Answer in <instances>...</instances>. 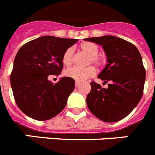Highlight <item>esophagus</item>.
Listing matches in <instances>:
<instances>
[{
	"mask_svg": "<svg viewBox=\"0 0 155 155\" xmlns=\"http://www.w3.org/2000/svg\"><path fill=\"white\" fill-rule=\"evenodd\" d=\"M79 84H80V83H79V82H78V81L75 82V85H76V87L79 86Z\"/></svg>",
	"mask_w": 155,
	"mask_h": 155,
	"instance_id": "34e87169",
	"label": "esophagus"
}]
</instances>
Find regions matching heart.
Segmentation results:
<instances>
[{"mask_svg":"<svg viewBox=\"0 0 155 155\" xmlns=\"http://www.w3.org/2000/svg\"><path fill=\"white\" fill-rule=\"evenodd\" d=\"M82 51L89 56L87 64H94L97 67H102L105 64V59L98 54L99 48L95 43L91 42H85L81 45ZM74 50L73 47H69L64 52L62 57L63 64L67 67H69L73 63ZM96 74V70L93 66H89L85 68H80L74 67L65 71V75L70 78L74 79L76 81L81 82L87 79L92 78Z\"/></svg>","mask_w":155,"mask_h":155,"instance_id":"b5f03b06","label":"heart"}]
</instances>
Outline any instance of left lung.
I'll return each mask as SVG.
<instances>
[{"instance_id": "obj_1", "label": "left lung", "mask_w": 155, "mask_h": 155, "mask_svg": "<svg viewBox=\"0 0 155 155\" xmlns=\"http://www.w3.org/2000/svg\"><path fill=\"white\" fill-rule=\"evenodd\" d=\"M86 41L102 45L108 64L98 78L109 83L107 88L91 82L87 107L97 118L107 123L123 120L140 101L146 71L137 48L131 42L112 35L92 37Z\"/></svg>"}]
</instances>
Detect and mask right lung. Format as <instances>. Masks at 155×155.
<instances>
[{"label": "right lung", "instance_id": "obj_1", "mask_svg": "<svg viewBox=\"0 0 155 155\" xmlns=\"http://www.w3.org/2000/svg\"><path fill=\"white\" fill-rule=\"evenodd\" d=\"M78 41L45 35L19 49L11 74V85L18 107L25 114L43 121L52 119L65 108L74 89V80L64 77L53 84L48 77L61 74L64 52Z\"/></svg>", "mask_w": 155, "mask_h": 155}]
</instances>
